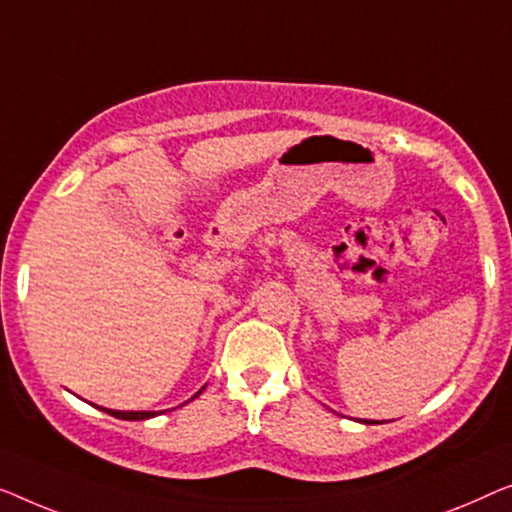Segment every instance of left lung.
<instances>
[{
  "label": "left lung",
  "mask_w": 512,
  "mask_h": 512,
  "mask_svg": "<svg viewBox=\"0 0 512 512\" xmlns=\"http://www.w3.org/2000/svg\"><path fill=\"white\" fill-rule=\"evenodd\" d=\"M359 422H364V424H373V420L369 422V420H359Z\"/></svg>",
  "instance_id": "8db88e82"
}]
</instances>
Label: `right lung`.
<instances>
[{
	"mask_svg": "<svg viewBox=\"0 0 512 512\" xmlns=\"http://www.w3.org/2000/svg\"><path fill=\"white\" fill-rule=\"evenodd\" d=\"M201 392H204V387H201V390L194 394V397H199ZM102 410H104V413L113 415V417H120V420H148V417H155V415L164 413V410H160V413H157V410H111V408H102Z\"/></svg>",
	"mask_w": 512,
	"mask_h": 512,
	"instance_id": "1",
	"label": "right lung"
}]
</instances>
